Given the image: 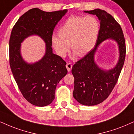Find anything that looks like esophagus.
Returning a JSON list of instances; mask_svg holds the SVG:
<instances>
[{"mask_svg":"<svg viewBox=\"0 0 134 134\" xmlns=\"http://www.w3.org/2000/svg\"><path fill=\"white\" fill-rule=\"evenodd\" d=\"M66 67L68 71H70L72 68V64H71L70 63H67L66 65Z\"/></svg>","mask_w":134,"mask_h":134,"instance_id":"1","label":"esophagus"}]
</instances>
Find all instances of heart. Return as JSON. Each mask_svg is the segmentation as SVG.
<instances>
[{"instance_id": "obj_1", "label": "heart", "mask_w": 134, "mask_h": 134, "mask_svg": "<svg viewBox=\"0 0 134 134\" xmlns=\"http://www.w3.org/2000/svg\"><path fill=\"white\" fill-rule=\"evenodd\" d=\"M99 30V22L94 16H71L59 29V37L52 36L53 47L59 57H64L70 44L74 56L83 57L94 47Z\"/></svg>"}]
</instances>
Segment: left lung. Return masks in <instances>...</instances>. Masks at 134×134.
Here are the masks:
<instances>
[{"mask_svg":"<svg viewBox=\"0 0 134 134\" xmlns=\"http://www.w3.org/2000/svg\"><path fill=\"white\" fill-rule=\"evenodd\" d=\"M84 12L97 16L100 30L94 48L72 68L75 78L73 97L82 105H94L106 99L118 82L124 63L126 48L122 28L111 15L99 9ZM108 39L118 43L120 58L114 69L104 70L95 63L94 54L99 44Z\"/></svg>","mask_w":134,"mask_h":134,"instance_id":"8db88e82","label":"left lung"}]
</instances>
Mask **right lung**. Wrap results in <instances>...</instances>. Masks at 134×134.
Wrapping results in <instances>:
<instances>
[{"mask_svg": "<svg viewBox=\"0 0 134 134\" xmlns=\"http://www.w3.org/2000/svg\"><path fill=\"white\" fill-rule=\"evenodd\" d=\"M67 11L48 12L32 9L19 18L12 30L9 40L12 72L23 96L34 105L43 107L52 103L57 85L68 72L66 63L54 54L52 48L54 27ZM32 35L44 40L46 50L40 60L28 64L21 57V43Z\"/></svg>", "mask_w": 134, "mask_h": 134, "instance_id": "add662e5", "label": "right lung"}]
</instances>
